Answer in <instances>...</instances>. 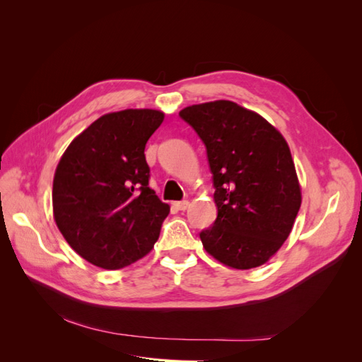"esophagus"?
<instances>
[{"mask_svg":"<svg viewBox=\"0 0 362 362\" xmlns=\"http://www.w3.org/2000/svg\"><path fill=\"white\" fill-rule=\"evenodd\" d=\"M173 206L177 208V210H180V211H184V210H187L189 201H180V202H175V204H173Z\"/></svg>","mask_w":362,"mask_h":362,"instance_id":"34e87169","label":"esophagus"}]
</instances>
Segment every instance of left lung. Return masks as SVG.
<instances>
[{
  "instance_id": "obj_1",
  "label": "left lung",
  "mask_w": 362,
  "mask_h": 362,
  "mask_svg": "<svg viewBox=\"0 0 362 362\" xmlns=\"http://www.w3.org/2000/svg\"><path fill=\"white\" fill-rule=\"evenodd\" d=\"M206 149L217 217L201 231L208 254L233 269L264 264L286 242L302 196L290 148L279 131L233 101L180 112Z\"/></svg>"
}]
</instances>
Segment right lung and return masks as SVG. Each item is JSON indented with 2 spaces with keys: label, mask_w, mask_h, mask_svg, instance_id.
Instances as JSON below:
<instances>
[{
  "label": "right lung",
  "mask_w": 362,
  "mask_h": 362,
  "mask_svg": "<svg viewBox=\"0 0 362 362\" xmlns=\"http://www.w3.org/2000/svg\"><path fill=\"white\" fill-rule=\"evenodd\" d=\"M158 110H122L96 119L64 151L52 182L56 223L69 246L107 270L154 247L170 206L149 189L145 146Z\"/></svg>",
  "instance_id": "obj_1"
}]
</instances>
